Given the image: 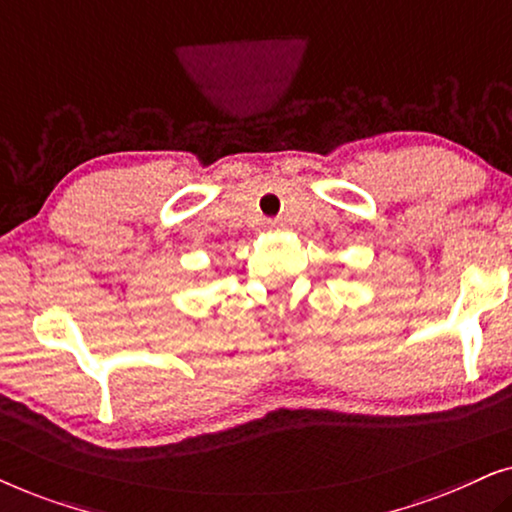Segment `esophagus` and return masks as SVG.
<instances>
[{"label": "esophagus", "instance_id": "34e87169", "mask_svg": "<svg viewBox=\"0 0 512 512\" xmlns=\"http://www.w3.org/2000/svg\"><path fill=\"white\" fill-rule=\"evenodd\" d=\"M279 226H282V223H279V221H270V228H279Z\"/></svg>", "mask_w": 512, "mask_h": 512}]
</instances>
